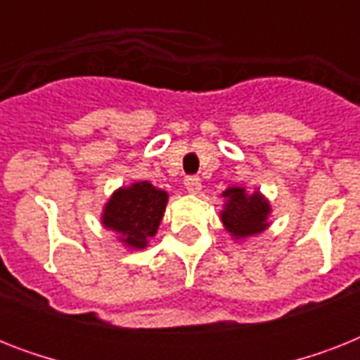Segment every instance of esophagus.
Listing matches in <instances>:
<instances>
[{
  "instance_id": "obj_1",
  "label": "esophagus",
  "mask_w": 360,
  "mask_h": 360,
  "mask_svg": "<svg viewBox=\"0 0 360 360\" xmlns=\"http://www.w3.org/2000/svg\"><path fill=\"white\" fill-rule=\"evenodd\" d=\"M185 188L192 194H198L202 191V179L198 175H186L185 177Z\"/></svg>"
}]
</instances>
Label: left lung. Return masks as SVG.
<instances>
[{"instance_id": "8db88e82", "label": "left lung", "mask_w": 360, "mask_h": 360, "mask_svg": "<svg viewBox=\"0 0 360 360\" xmlns=\"http://www.w3.org/2000/svg\"><path fill=\"white\" fill-rule=\"evenodd\" d=\"M226 198L222 222L236 237H248L267 228L269 203L259 194L248 196L245 188L231 186L222 194Z\"/></svg>"}]
</instances>
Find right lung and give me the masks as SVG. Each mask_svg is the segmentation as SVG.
Masks as SVG:
<instances>
[{
  "label": "right lung",
  "instance_id": "obj_1",
  "mask_svg": "<svg viewBox=\"0 0 360 360\" xmlns=\"http://www.w3.org/2000/svg\"><path fill=\"white\" fill-rule=\"evenodd\" d=\"M166 202L168 194L164 191H158L147 181L136 183L129 188H120L110 198L103 222L108 230L117 231L123 243L143 248L147 237L157 233Z\"/></svg>",
  "mask_w": 360,
  "mask_h": 360
}]
</instances>
